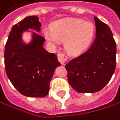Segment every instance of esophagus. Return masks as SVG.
I'll use <instances>...</instances> for the list:
<instances>
[{
  "label": "esophagus",
  "instance_id": "34e87169",
  "mask_svg": "<svg viewBox=\"0 0 120 120\" xmlns=\"http://www.w3.org/2000/svg\"><path fill=\"white\" fill-rule=\"evenodd\" d=\"M57 58H58V60L59 62L61 63V65H65V63L66 62V60H67V57L65 54H63V53H59L57 55Z\"/></svg>",
  "mask_w": 120,
  "mask_h": 120
}]
</instances>
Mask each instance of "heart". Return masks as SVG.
I'll return each instance as SVG.
<instances>
[{"label":"heart","instance_id":"b5f03b06","mask_svg":"<svg viewBox=\"0 0 120 120\" xmlns=\"http://www.w3.org/2000/svg\"><path fill=\"white\" fill-rule=\"evenodd\" d=\"M94 32L92 23L80 19H68L54 24L52 30L45 29L44 34L53 45H57L59 40H65L66 51L71 54H78L88 47Z\"/></svg>","mask_w":120,"mask_h":120}]
</instances>
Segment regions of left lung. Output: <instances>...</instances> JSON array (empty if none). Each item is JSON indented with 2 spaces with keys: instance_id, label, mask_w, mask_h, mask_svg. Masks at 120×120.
<instances>
[{
  "instance_id": "8db88e82",
  "label": "left lung",
  "mask_w": 120,
  "mask_h": 120,
  "mask_svg": "<svg viewBox=\"0 0 120 120\" xmlns=\"http://www.w3.org/2000/svg\"><path fill=\"white\" fill-rule=\"evenodd\" d=\"M96 38L86 52L69 61L66 68L70 86L79 93L102 90L111 80L116 68V43L111 29L94 18Z\"/></svg>"
}]
</instances>
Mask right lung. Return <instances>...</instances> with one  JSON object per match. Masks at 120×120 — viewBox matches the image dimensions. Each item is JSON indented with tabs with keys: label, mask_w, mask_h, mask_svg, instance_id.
I'll return each instance as SVG.
<instances>
[{
	"label": "right lung",
	"mask_w": 120,
	"mask_h": 120,
	"mask_svg": "<svg viewBox=\"0 0 120 120\" xmlns=\"http://www.w3.org/2000/svg\"><path fill=\"white\" fill-rule=\"evenodd\" d=\"M41 23L37 16L25 18L11 28L4 51L6 75L21 94L44 97L49 93L55 69L60 66L57 57L44 49L45 39L39 34ZM26 32L31 34L29 42L23 40Z\"/></svg>",
	"instance_id": "add662e5"
}]
</instances>
